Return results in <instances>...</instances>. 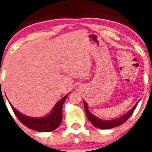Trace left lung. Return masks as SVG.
Segmentation results:
<instances>
[{
	"label": "left lung",
	"instance_id": "8db88e82",
	"mask_svg": "<svg viewBox=\"0 0 152 152\" xmlns=\"http://www.w3.org/2000/svg\"><path fill=\"white\" fill-rule=\"evenodd\" d=\"M139 100L138 101V103H137L129 111H128V112L126 113V114L123 115V116H120V117L117 118V119H110V120H103V119H100V118L95 116L94 114H92L89 111V110H88V103H86L85 100H83V101H84V110H85L86 114H87L88 119L91 121V123H92L95 127H96V128L98 129H112L114 128V127H116V126H120V125L123 124L125 122L127 121L129 118L132 116V114L133 113L134 110H135V109L136 108Z\"/></svg>",
	"mask_w": 152,
	"mask_h": 152
}]
</instances>
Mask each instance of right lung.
Wrapping results in <instances>:
<instances>
[{
	"mask_svg": "<svg viewBox=\"0 0 152 152\" xmlns=\"http://www.w3.org/2000/svg\"><path fill=\"white\" fill-rule=\"evenodd\" d=\"M68 95H65L64 97L61 98L55 105L51 112L43 117H30L23 115L17 110L10 103V104L19 120L26 127L35 131L48 132L56 129L59 126L62 120V106Z\"/></svg>",
	"mask_w": 152,
	"mask_h": 152,
	"instance_id": "right-lung-1",
	"label": "right lung"
}]
</instances>
